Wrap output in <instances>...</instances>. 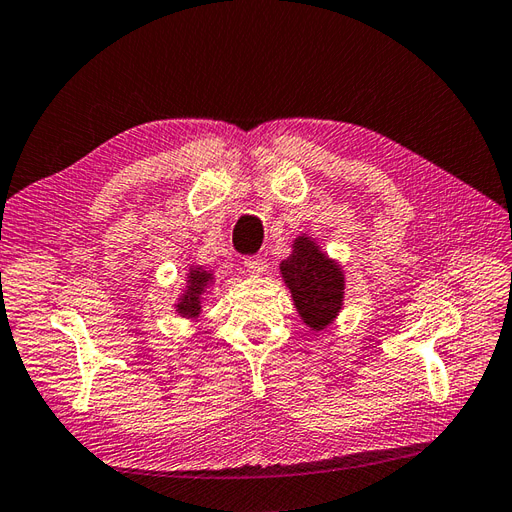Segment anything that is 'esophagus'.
<instances>
[{"label": "esophagus", "instance_id": "obj_1", "mask_svg": "<svg viewBox=\"0 0 512 512\" xmlns=\"http://www.w3.org/2000/svg\"><path fill=\"white\" fill-rule=\"evenodd\" d=\"M244 268H246L248 274H253V277H259V274L266 270V259H261V257H246V259H244Z\"/></svg>", "mask_w": 512, "mask_h": 512}]
</instances>
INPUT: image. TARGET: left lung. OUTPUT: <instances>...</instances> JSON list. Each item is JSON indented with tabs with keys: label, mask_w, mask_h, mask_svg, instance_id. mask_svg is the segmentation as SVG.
<instances>
[{
	"label": "left lung",
	"mask_w": 512,
	"mask_h": 512,
	"mask_svg": "<svg viewBox=\"0 0 512 512\" xmlns=\"http://www.w3.org/2000/svg\"><path fill=\"white\" fill-rule=\"evenodd\" d=\"M292 255L281 261V277L290 287L298 316L311 331L329 326L344 305V272L307 235H298Z\"/></svg>",
	"instance_id": "8db88e82"
}]
</instances>
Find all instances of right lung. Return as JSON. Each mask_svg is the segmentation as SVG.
<instances>
[{"label":"right lung","instance_id":"1","mask_svg":"<svg viewBox=\"0 0 512 512\" xmlns=\"http://www.w3.org/2000/svg\"><path fill=\"white\" fill-rule=\"evenodd\" d=\"M214 281L212 270H203L201 266L196 268L192 266L188 272V283L186 290L179 296V303L175 305L177 313L181 318H199L201 313V296L209 287V283Z\"/></svg>","mask_w":512,"mask_h":512}]
</instances>
